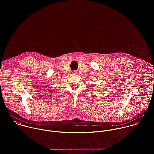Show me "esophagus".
<instances>
[{
	"label": "esophagus",
	"instance_id": "obj_1",
	"mask_svg": "<svg viewBox=\"0 0 154 154\" xmlns=\"http://www.w3.org/2000/svg\"><path fill=\"white\" fill-rule=\"evenodd\" d=\"M72 73H73V74H77V72L76 71H74L72 72Z\"/></svg>",
	"mask_w": 154,
	"mask_h": 154
}]
</instances>
